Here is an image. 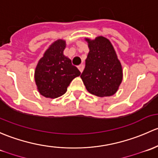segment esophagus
I'll list each match as a JSON object with an SVG mask.
<instances>
[{"mask_svg": "<svg viewBox=\"0 0 158 158\" xmlns=\"http://www.w3.org/2000/svg\"><path fill=\"white\" fill-rule=\"evenodd\" d=\"M84 64H80V65L78 66V69H79V71H81V73H82V72H83V71H84Z\"/></svg>", "mask_w": 158, "mask_h": 158, "instance_id": "34e87169", "label": "esophagus"}]
</instances>
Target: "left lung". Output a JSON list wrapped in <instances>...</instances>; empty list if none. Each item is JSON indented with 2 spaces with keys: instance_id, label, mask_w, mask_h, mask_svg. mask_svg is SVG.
<instances>
[{
  "instance_id": "8db88e82",
  "label": "left lung",
  "mask_w": 158,
  "mask_h": 158,
  "mask_svg": "<svg viewBox=\"0 0 158 158\" xmlns=\"http://www.w3.org/2000/svg\"><path fill=\"white\" fill-rule=\"evenodd\" d=\"M89 52L81 77L86 89L97 97H110L118 90L123 81V68L113 45L108 39L97 36L85 39Z\"/></svg>"
}]
</instances>
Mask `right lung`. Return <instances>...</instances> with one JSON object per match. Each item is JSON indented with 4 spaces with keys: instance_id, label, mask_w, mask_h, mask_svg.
Instances as JSON below:
<instances>
[{
    "instance_id": "obj_1",
    "label": "right lung",
    "mask_w": 158,
    "mask_h": 158,
    "mask_svg": "<svg viewBox=\"0 0 158 158\" xmlns=\"http://www.w3.org/2000/svg\"><path fill=\"white\" fill-rule=\"evenodd\" d=\"M66 43L58 40L49 46L40 58L35 68V84L43 97L55 99L64 94L72 80L81 72L71 64V60L64 56Z\"/></svg>"
}]
</instances>
